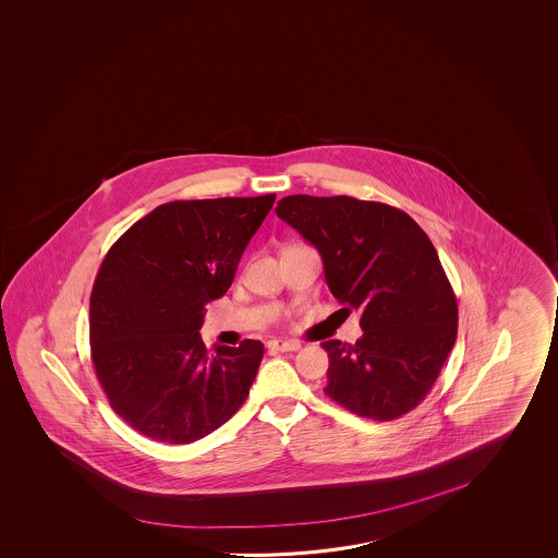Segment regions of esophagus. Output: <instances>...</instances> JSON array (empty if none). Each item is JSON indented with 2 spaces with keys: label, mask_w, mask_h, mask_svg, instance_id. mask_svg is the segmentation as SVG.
<instances>
[{
  "label": "esophagus",
  "mask_w": 558,
  "mask_h": 558,
  "mask_svg": "<svg viewBox=\"0 0 558 558\" xmlns=\"http://www.w3.org/2000/svg\"><path fill=\"white\" fill-rule=\"evenodd\" d=\"M266 347L275 352H293V350H300L302 344L298 340H270Z\"/></svg>",
  "instance_id": "esophagus-1"
}]
</instances>
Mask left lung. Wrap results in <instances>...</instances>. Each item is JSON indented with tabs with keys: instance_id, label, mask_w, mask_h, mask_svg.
<instances>
[{
	"instance_id": "obj_1",
	"label": "left lung",
	"mask_w": 558,
	"mask_h": 558,
	"mask_svg": "<svg viewBox=\"0 0 558 558\" xmlns=\"http://www.w3.org/2000/svg\"><path fill=\"white\" fill-rule=\"evenodd\" d=\"M276 216L319 251L344 310L362 313L356 344L320 342L325 393L379 422L418 407L457 338L456 293L428 235L399 208L352 196H286Z\"/></svg>"
}]
</instances>
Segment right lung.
Listing matches in <instances>:
<instances>
[{
  "label": "right lung",
  "instance_id": "right-lung-1",
  "mask_svg": "<svg viewBox=\"0 0 558 558\" xmlns=\"http://www.w3.org/2000/svg\"><path fill=\"white\" fill-rule=\"evenodd\" d=\"M275 201L161 204L102 258L89 303L93 366L112 411L142 436L191 444L247 399L263 342L208 352L198 330Z\"/></svg>",
  "mask_w": 558,
  "mask_h": 558
}]
</instances>
